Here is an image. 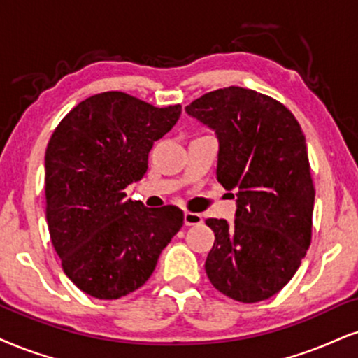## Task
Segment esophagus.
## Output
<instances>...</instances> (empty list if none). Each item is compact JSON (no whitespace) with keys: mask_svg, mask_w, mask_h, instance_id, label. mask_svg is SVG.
<instances>
[{"mask_svg":"<svg viewBox=\"0 0 358 358\" xmlns=\"http://www.w3.org/2000/svg\"><path fill=\"white\" fill-rule=\"evenodd\" d=\"M184 224L186 226H199L202 224V215L197 213H184Z\"/></svg>","mask_w":358,"mask_h":358,"instance_id":"esophagus-1","label":"esophagus"}]
</instances>
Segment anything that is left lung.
I'll return each mask as SVG.
<instances>
[{"instance_id": "left-lung-1", "label": "left lung", "mask_w": 358, "mask_h": 358, "mask_svg": "<svg viewBox=\"0 0 358 358\" xmlns=\"http://www.w3.org/2000/svg\"><path fill=\"white\" fill-rule=\"evenodd\" d=\"M186 111L215 131L217 180L236 191V220L207 219L206 273L237 302L266 301L294 277L312 239L315 189L306 136L271 96L239 86L206 92Z\"/></svg>"}]
</instances>
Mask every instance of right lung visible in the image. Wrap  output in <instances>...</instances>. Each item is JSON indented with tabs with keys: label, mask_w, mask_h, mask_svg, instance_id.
<instances>
[{
	"label": "right lung",
	"mask_w": 358,
	"mask_h": 358,
	"mask_svg": "<svg viewBox=\"0 0 358 358\" xmlns=\"http://www.w3.org/2000/svg\"><path fill=\"white\" fill-rule=\"evenodd\" d=\"M180 109L108 91L81 101L52 132L44 156L48 229L64 273L91 297L116 301L143 287L182 227L179 207L149 209L124 192L145 174L154 141Z\"/></svg>",
	"instance_id": "add662e5"
}]
</instances>
